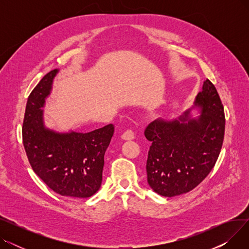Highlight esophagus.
Returning a JSON list of instances; mask_svg holds the SVG:
<instances>
[{"label":"esophagus","instance_id":"34e87169","mask_svg":"<svg viewBox=\"0 0 249 249\" xmlns=\"http://www.w3.org/2000/svg\"><path fill=\"white\" fill-rule=\"evenodd\" d=\"M121 138L124 140H132V139H134V133L132 130H127V131H125L121 135Z\"/></svg>","mask_w":249,"mask_h":249}]
</instances>
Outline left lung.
<instances>
[{"instance_id":"8db88e82","label":"left lung","mask_w":249,"mask_h":249,"mask_svg":"<svg viewBox=\"0 0 249 249\" xmlns=\"http://www.w3.org/2000/svg\"><path fill=\"white\" fill-rule=\"evenodd\" d=\"M200 114L187 110L177 119L151 122L144 135L151 141L146 161L150 188L176 197L197 187L214 167L225 131L224 108L215 86L206 80L194 102Z\"/></svg>"}]
</instances>
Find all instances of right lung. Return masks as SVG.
Masks as SVG:
<instances>
[{"instance_id":"obj_1","label":"right lung","mask_w":249,"mask_h":249,"mask_svg":"<svg viewBox=\"0 0 249 249\" xmlns=\"http://www.w3.org/2000/svg\"><path fill=\"white\" fill-rule=\"evenodd\" d=\"M58 70L43 76L26 105L22 136L34 173L55 193L72 198H89L101 187L104 155L114 134V126L94 131L58 132L43 120L45 100Z\"/></svg>"}]
</instances>
